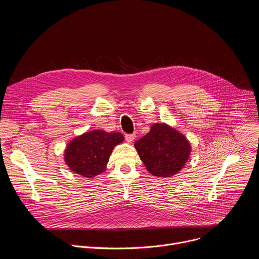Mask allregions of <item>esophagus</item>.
<instances>
[{
  "instance_id": "1",
  "label": "esophagus",
  "mask_w": 259,
  "mask_h": 259,
  "mask_svg": "<svg viewBox=\"0 0 259 259\" xmlns=\"http://www.w3.org/2000/svg\"><path fill=\"white\" fill-rule=\"evenodd\" d=\"M135 134H127L126 136H125V138H126V140H127V142H129V143H131V142H133V140L135 139Z\"/></svg>"
}]
</instances>
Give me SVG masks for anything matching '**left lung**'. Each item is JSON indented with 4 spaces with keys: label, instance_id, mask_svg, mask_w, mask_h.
<instances>
[{
    "label": "left lung",
    "instance_id": "left-lung-1",
    "mask_svg": "<svg viewBox=\"0 0 259 259\" xmlns=\"http://www.w3.org/2000/svg\"><path fill=\"white\" fill-rule=\"evenodd\" d=\"M146 170L154 176L171 177L188 162L192 145L188 138L166 123H155L150 132L134 143Z\"/></svg>",
    "mask_w": 259,
    "mask_h": 259
}]
</instances>
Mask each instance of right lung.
<instances>
[{
    "instance_id": "1",
    "label": "right lung",
    "mask_w": 259,
    "mask_h": 259,
    "mask_svg": "<svg viewBox=\"0 0 259 259\" xmlns=\"http://www.w3.org/2000/svg\"><path fill=\"white\" fill-rule=\"evenodd\" d=\"M124 141L120 132L95 129L72 138L64 151L67 167L82 177L93 178L106 170L114 147Z\"/></svg>"
}]
</instances>
